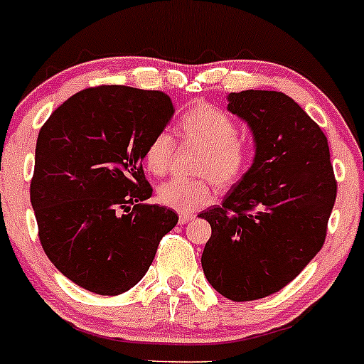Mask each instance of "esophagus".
<instances>
[{
    "label": "esophagus",
    "instance_id": "1",
    "mask_svg": "<svg viewBox=\"0 0 364 364\" xmlns=\"http://www.w3.org/2000/svg\"><path fill=\"white\" fill-rule=\"evenodd\" d=\"M193 218V214H179V225H188Z\"/></svg>",
    "mask_w": 364,
    "mask_h": 364
}]
</instances>
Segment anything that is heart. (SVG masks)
I'll use <instances>...</instances> for the list:
<instances>
[{
  "instance_id": "1",
  "label": "heart",
  "mask_w": 364,
  "mask_h": 364,
  "mask_svg": "<svg viewBox=\"0 0 364 364\" xmlns=\"http://www.w3.org/2000/svg\"><path fill=\"white\" fill-rule=\"evenodd\" d=\"M179 136L202 145L195 171L200 174L173 178L162 183L157 198L162 205L178 213H191L210 202L214 183L218 188H233L247 174L252 151L238 138V126L231 115L209 103H197L183 112L176 122ZM174 143L167 133H157L146 145L143 161L155 176L169 171Z\"/></svg>"
}]
</instances>
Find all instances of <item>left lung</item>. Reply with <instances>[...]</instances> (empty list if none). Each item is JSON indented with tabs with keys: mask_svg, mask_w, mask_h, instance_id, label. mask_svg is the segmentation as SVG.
Returning <instances> with one entry per match:
<instances>
[{
	"mask_svg": "<svg viewBox=\"0 0 364 364\" xmlns=\"http://www.w3.org/2000/svg\"><path fill=\"white\" fill-rule=\"evenodd\" d=\"M228 110L249 124L255 157L221 205L198 215L213 228L202 267L243 302L282 290L321 250L337 181L321 127L285 93H230Z\"/></svg>",
	"mask_w": 364,
	"mask_h": 364,
	"instance_id": "obj_1",
	"label": "left lung"
}]
</instances>
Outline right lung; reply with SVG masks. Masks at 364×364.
Instances as JSON below:
<instances>
[{
    "instance_id": "obj_1",
    "label": "right lung",
    "mask_w": 364,
    "mask_h": 364,
    "mask_svg": "<svg viewBox=\"0 0 364 364\" xmlns=\"http://www.w3.org/2000/svg\"><path fill=\"white\" fill-rule=\"evenodd\" d=\"M162 91L98 86L63 102L36 143L31 203L39 242L75 285L119 295L145 277L174 210L149 203L146 145L171 121Z\"/></svg>"
}]
</instances>
